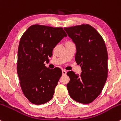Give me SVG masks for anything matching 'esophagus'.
<instances>
[{
    "instance_id": "obj_1",
    "label": "esophagus",
    "mask_w": 121,
    "mask_h": 121,
    "mask_svg": "<svg viewBox=\"0 0 121 121\" xmlns=\"http://www.w3.org/2000/svg\"><path fill=\"white\" fill-rule=\"evenodd\" d=\"M62 72H63V75H66V74H67V71H66L65 70H64V69L62 70Z\"/></svg>"
}]
</instances>
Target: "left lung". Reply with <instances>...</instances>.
I'll return each instance as SVG.
<instances>
[{
    "mask_svg": "<svg viewBox=\"0 0 121 121\" xmlns=\"http://www.w3.org/2000/svg\"><path fill=\"white\" fill-rule=\"evenodd\" d=\"M75 44V61L81 66V75L67 72L70 81L67 85L69 96L80 103L89 104L102 91L107 78L108 54L105 42L91 25L64 28Z\"/></svg>",
    "mask_w": 121,
    "mask_h": 121,
    "instance_id": "obj_1",
    "label": "left lung"
}]
</instances>
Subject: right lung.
<instances>
[{
	"mask_svg": "<svg viewBox=\"0 0 121 121\" xmlns=\"http://www.w3.org/2000/svg\"><path fill=\"white\" fill-rule=\"evenodd\" d=\"M67 36L62 28L33 25L21 36L18 49L17 73L22 92L34 104H44L53 97L62 71L49 69V62L54 47Z\"/></svg>",
	"mask_w": 121,
	"mask_h": 121,
	"instance_id": "right-lung-1",
	"label": "right lung"
}]
</instances>
